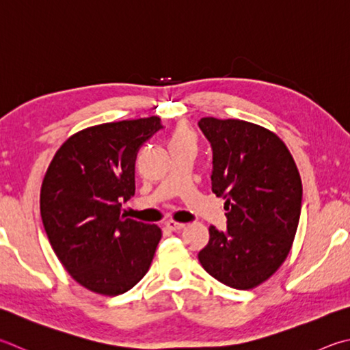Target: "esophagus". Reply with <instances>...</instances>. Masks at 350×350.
<instances>
[{"mask_svg":"<svg viewBox=\"0 0 350 350\" xmlns=\"http://www.w3.org/2000/svg\"><path fill=\"white\" fill-rule=\"evenodd\" d=\"M165 226H167L170 231H179V230H183V228H185V224H179V221L168 220V221H165Z\"/></svg>","mask_w":350,"mask_h":350,"instance_id":"34e87169","label":"esophagus"}]
</instances>
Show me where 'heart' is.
Masks as SVG:
<instances>
[{
  "instance_id": "heart-1",
  "label": "heart",
  "mask_w": 350,
  "mask_h": 350,
  "mask_svg": "<svg viewBox=\"0 0 350 350\" xmlns=\"http://www.w3.org/2000/svg\"><path fill=\"white\" fill-rule=\"evenodd\" d=\"M182 142H194V135L188 126H177V129L171 133L170 144H182Z\"/></svg>"
}]
</instances>
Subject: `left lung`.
I'll return each mask as SVG.
<instances>
[{
	"instance_id": "1",
	"label": "left lung",
	"mask_w": 350,
	"mask_h": 350,
	"mask_svg": "<svg viewBox=\"0 0 350 350\" xmlns=\"http://www.w3.org/2000/svg\"><path fill=\"white\" fill-rule=\"evenodd\" d=\"M213 148L211 189L225 199L226 230L209 226L199 262L230 288H256L289 254L303 188L289 150L274 133L239 119L202 118Z\"/></svg>"
}]
</instances>
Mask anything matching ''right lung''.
Segmentation results:
<instances>
[{
  "instance_id": "1",
  "label": "right lung",
  "mask_w": 350,
  "mask_h": 350,
  "mask_svg": "<svg viewBox=\"0 0 350 350\" xmlns=\"http://www.w3.org/2000/svg\"><path fill=\"white\" fill-rule=\"evenodd\" d=\"M162 129L157 116L90 126L62 144L41 187V217L53 251L76 282L103 295L147 274L162 231L126 219L137 150Z\"/></svg>"
}]
</instances>
